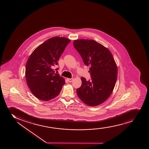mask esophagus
Returning <instances> with one entry per match:
<instances>
[{
	"instance_id": "esophagus-1",
	"label": "esophagus",
	"mask_w": 149,
	"mask_h": 149,
	"mask_svg": "<svg viewBox=\"0 0 149 149\" xmlns=\"http://www.w3.org/2000/svg\"><path fill=\"white\" fill-rule=\"evenodd\" d=\"M67 80L68 81V82H72L73 81V80H74V79L73 78H72V79H67Z\"/></svg>"
}]
</instances>
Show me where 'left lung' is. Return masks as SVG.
Listing matches in <instances>:
<instances>
[{
    "label": "left lung",
    "instance_id": "1",
    "mask_svg": "<svg viewBox=\"0 0 149 149\" xmlns=\"http://www.w3.org/2000/svg\"><path fill=\"white\" fill-rule=\"evenodd\" d=\"M73 44L84 64L90 67L91 77L88 81L81 77L77 95L87 105L101 104L110 96L116 82L118 70L113 56L108 49L93 40H76Z\"/></svg>",
    "mask_w": 149,
    "mask_h": 149
}]
</instances>
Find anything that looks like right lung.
<instances>
[{"label": "right lung", "mask_w": 149, "mask_h": 149, "mask_svg": "<svg viewBox=\"0 0 149 149\" xmlns=\"http://www.w3.org/2000/svg\"><path fill=\"white\" fill-rule=\"evenodd\" d=\"M70 40L55 37L35 49L26 63L25 77L31 93L38 99L49 101L60 93L65 79L54 74L52 68L58 61Z\"/></svg>", "instance_id": "1"}]
</instances>
